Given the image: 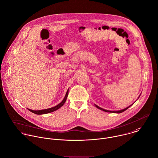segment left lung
Listing matches in <instances>:
<instances>
[{
    "instance_id": "left-lung-1",
    "label": "left lung",
    "mask_w": 158,
    "mask_h": 158,
    "mask_svg": "<svg viewBox=\"0 0 158 158\" xmlns=\"http://www.w3.org/2000/svg\"><path fill=\"white\" fill-rule=\"evenodd\" d=\"M140 96H139V97H140ZM133 105V104H132ZM132 105H130L129 106H128V107H127L126 108H125V109H123V110H120V111H109V110H104V109H103V108H100V107H99L98 106H97V105H95V106L97 108H98V109H100V110H102V111H105V112H108V113H123V112H124V111H125L126 110H127L131 106H132Z\"/></svg>"
}]
</instances>
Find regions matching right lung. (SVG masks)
I'll return each mask as SVG.
<instances>
[{
    "label": "right lung",
    "instance_id": "obj_1",
    "mask_svg": "<svg viewBox=\"0 0 158 158\" xmlns=\"http://www.w3.org/2000/svg\"><path fill=\"white\" fill-rule=\"evenodd\" d=\"M69 90V89H68ZM68 90H67V92L66 94V95L64 98V99L63 100V101L59 103L58 105L54 106V107H52V108H48V109H45V110H38V111H35V110H29L28 109L29 111H30L31 112L35 114H47V113H51V112H53V111H55L56 110H57L58 109H59L60 108H61L63 105L64 103H65L66 100V98L68 97Z\"/></svg>",
    "mask_w": 158,
    "mask_h": 158
}]
</instances>
